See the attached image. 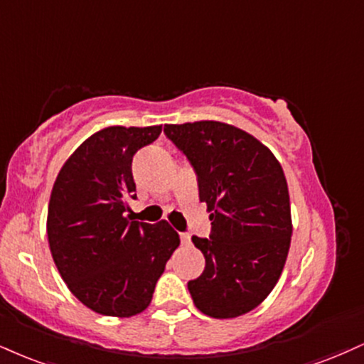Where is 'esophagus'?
I'll list each match as a JSON object with an SVG mask.
<instances>
[{
	"mask_svg": "<svg viewBox=\"0 0 364 364\" xmlns=\"http://www.w3.org/2000/svg\"><path fill=\"white\" fill-rule=\"evenodd\" d=\"M179 239H181L183 246H190L191 239H190V234H188V232H181V234H179Z\"/></svg>",
	"mask_w": 364,
	"mask_h": 364,
	"instance_id": "1",
	"label": "esophagus"
}]
</instances>
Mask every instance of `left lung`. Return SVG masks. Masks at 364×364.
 Wrapping results in <instances>:
<instances>
[{"label":"left lung","instance_id":"obj_1","mask_svg":"<svg viewBox=\"0 0 364 364\" xmlns=\"http://www.w3.org/2000/svg\"><path fill=\"white\" fill-rule=\"evenodd\" d=\"M198 179L212 220L193 235L205 269L188 282L195 307L213 318L251 312L278 283L291 240L290 195L282 166L251 134L222 122L164 125Z\"/></svg>","mask_w":364,"mask_h":364}]
</instances>
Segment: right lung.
Returning a JSON list of instances; mask_svg holds the SVG:
<instances>
[{
  "label": "right lung",
  "mask_w": 364,
  "mask_h": 364,
  "mask_svg": "<svg viewBox=\"0 0 364 364\" xmlns=\"http://www.w3.org/2000/svg\"><path fill=\"white\" fill-rule=\"evenodd\" d=\"M163 125L108 127L86 139L57 174L47 213L52 257L71 293L96 314L132 317L149 307L178 232L130 222L132 159Z\"/></svg>",
  "instance_id": "1"
}]
</instances>
